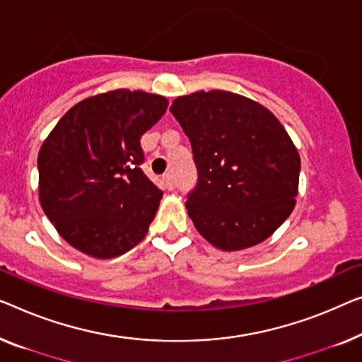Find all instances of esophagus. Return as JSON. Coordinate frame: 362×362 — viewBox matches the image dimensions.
Wrapping results in <instances>:
<instances>
[{"label": "esophagus", "instance_id": "esophagus-1", "mask_svg": "<svg viewBox=\"0 0 362 362\" xmlns=\"http://www.w3.org/2000/svg\"><path fill=\"white\" fill-rule=\"evenodd\" d=\"M163 185H165V187H166V189H168V191L175 189V177H173L171 175L163 176Z\"/></svg>", "mask_w": 362, "mask_h": 362}]
</instances>
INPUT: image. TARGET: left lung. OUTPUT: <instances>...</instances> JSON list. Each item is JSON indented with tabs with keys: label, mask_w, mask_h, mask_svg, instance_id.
<instances>
[{
	"label": "left lung",
	"mask_w": 362,
	"mask_h": 362,
	"mask_svg": "<svg viewBox=\"0 0 362 362\" xmlns=\"http://www.w3.org/2000/svg\"><path fill=\"white\" fill-rule=\"evenodd\" d=\"M170 111L189 139L197 186L187 216L223 251L269 238L296 207L300 155L268 107L212 90L177 96Z\"/></svg>",
	"instance_id": "left-lung-1"
}]
</instances>
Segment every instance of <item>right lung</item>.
<instances>
[{
    "instance_id": "obj_1",
    "label": "right lung",
    "mask_w": 362,
    "mask_h": 362,
    "mask_svg": "<svg viewBox=\"0 0 362 362\" xmlns=\"http://www.w3.org/2000/svg\"><path fill=\"white\" fill-rule=\"evenodd\" d=\"M168 99L140 90H112L65 112L37 156L42 211L68 245L91 258H116L148 232L158 187L140 170V137Z\"/></svg>"
}]
</instances>
